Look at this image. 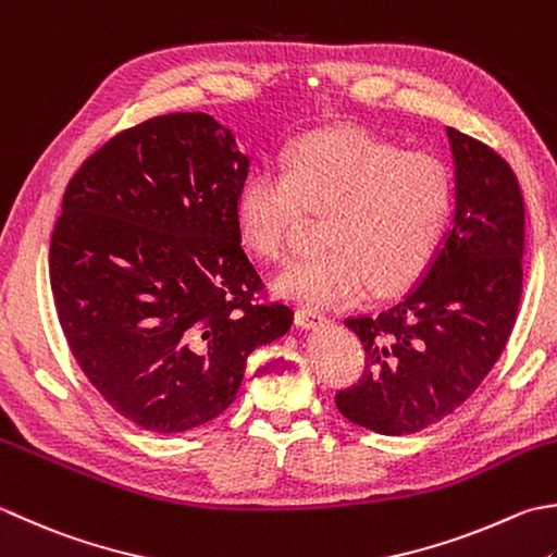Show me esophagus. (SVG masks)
<instances>
[{"label":"esophagus","mask_w":557,"mask_h":557,"mask_svg":"<svg viewBox=\"0 0 557 557\" xmlns=\"http://www.w3.org/2000/svg\"><path fill=\"white\" fill-rule=\"evenodd\" d=\"M294 319H297V325H301V329H309V331L321 329V325L325 323V315L315 309H297Z\"/></svg>","instance_id":"34e87169"}]
</instances>
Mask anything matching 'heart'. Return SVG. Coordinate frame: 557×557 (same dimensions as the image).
I'll return each mask as SVG.
<instances>
[{"label": "heart", "mask_w": 557, "mask_h": 557, "mask_svg": "<svg viewBox=\"0 0 557 557\" xmlns=\"http://www.w3.org/2000/svg\"><path fill=\"white\" fill-rule=\"evenodd\" d=\"M304 212L325 214L321 253L280 275L277 289L313 307H345L416 282L437 256L454 212V181L428 151H403L359 129L294 141L285 169L244 178L236 216L260 258L285 260Z\"/></svg>", "instance_id": "1"}]
</instances>
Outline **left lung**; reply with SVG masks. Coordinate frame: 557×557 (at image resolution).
<instances>
[{
    "label": "left lung",
    "mask_w": 557,
    "mask_h": 557,
    "mask_svg": "<svg viewBox=\"0 0 557 557\" xmlns=\"http://www.w3.org/2000/svg\"><path fill=\"white\" fill-rule=\"evenodd\" d=\"M454 154V226L398 301L355 315L367 352L359 384L337 391L343 416L376 434L420 432L481 386L503 355L521 299L524 198L509 163L446 127Z\"/></svg>",
    "instance_id": "8db88e82"
}]
</instances>
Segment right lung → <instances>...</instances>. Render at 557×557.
<instances>
[{
  "label": "right lung",
  "mask_w": 557,
  "mask_h": 557,
  "mask_svg": "<svg viewBox=\"0 0 557 557\" xmlns=\"http://www.w3.org/2000/svg\"><path fill=\"white\" fill-rule=\"evenodd\" d=\"M250 161L207 113L111 137L67 183L50 242L62 333L86 379L137 428L176 434L232 406L248 355L294 311L258 304L236 198Z\"/></svg>",
  "instance_id": "obj_1"
}]
</instances>
